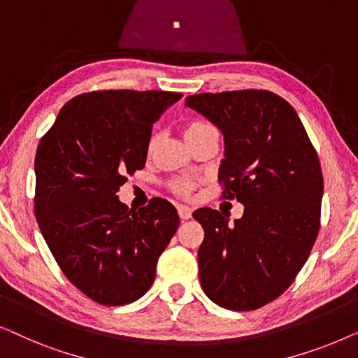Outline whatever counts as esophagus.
Returning <instances> with one entry per match:
<instances>
[{
    "label": "esophagus",
    "mask_w": 358,
    "mask_h": 358,
    "mask_svg": "<svg viewBox=\"0 0 358 358\" xmlns=\"http://www.w3.org/2000/svg\"><path fill=\"white\" fill-rule=\"evenodd\" d=\"M178 213H179L180 220H189L190 217H192V210H190L189 207H185V205H179Z\"/></svg>",
    "instance_id": "1"
}]
</instances>
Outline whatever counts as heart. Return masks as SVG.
<instances>
[{
  "label": "heart",
  "mask_w": 358,
  "mask_h": 358,
  "mask_svg": "<svg viewBox=\"0 0 358 358\" xmlns=\"http://www.w3.org/2000/svg\"><path fill=\"white\" fill-rule=\"evenodd\" d=\"M207 129H212V127H210L207 122H200V120L190 122V124L185 125V129H184L185 140L192 138V136H195L197 134H200V131H203ZM153 145H155V140H151L150 148ZM194 187H195V182H194V180H190V179H176V180H173V182H171V189H173V192L180 195V197H187V195H190V192L194 190Z\"/></svg>",
  "instance_id": "b5f03b06"
}]
</instances>
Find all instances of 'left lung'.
<instances>
[{"mask_svg":"<svg viewBox=\"0 0 358 358\" xmlns=\"http://www.w3.org/2000/svg\"><path fill=\"white\" fill-rule=\"evenodd\" d=\"M185 106L222 130L223 199L244 205L234 223L218 210L194 212L205 231L200 285L218 306L257 310L292 285L316 241L324 190L320 159L295 109L271 91L203 92Z\"/></svg>","mask_w":358,"mask_h":358,"instance_id":"left-lung-1","label":"left lung"}]
</instances>
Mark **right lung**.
<instances>
[{
    "mask_svg": "<svg viewBox=\"0 0 358 358\" xmlns=\"http://www.w3.org/2000/svg\"><path fill=\"white\" fill-rule=\"evenodd\" d=\"M180 97L130 90L76 96L38 143V228L68 280L101 305L143 296L179 227L168 200L151 199L135 212L117 192L127 176L145 168L153 124Z\"/></svg>",
    "mask_w": 358,
    "mask_h": 358,
    "instance_id": "obj_1",
    "label": "right lung"
}]
</instances>
